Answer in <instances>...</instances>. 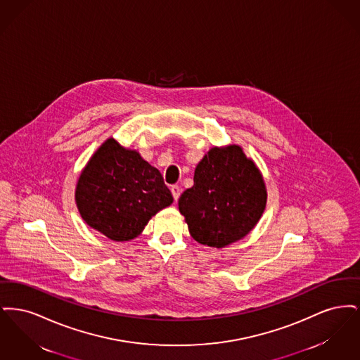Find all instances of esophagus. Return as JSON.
<instances>
[{
	"instance_id": "esophagus-1",
	"label": "esophagus",
	"mask_w": 360,
	"mask_h": 360,
	"mask_svg": "<svg viewBox=\"0 0 360 360\" xmlns=\"http://www.w3.org/2000/svg\"><path fill=\"white\" fill-rule=\"evenodd\" d=\"M172 193V197H174V200L175 201H178V198H179V195H181V188L178 186V185H172V188H170Z\"/></svg>"
}]
</instances>
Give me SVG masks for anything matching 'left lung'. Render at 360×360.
<instances>
[{
  "instance_id": "8db88e82",
  "label": "left lung",
  "mask_w": 360,
  "mask_h": 360,
  "mask_svg": "<svg viewBox=\"0 0 360 360\" xmlns=\"http://www.w3.org/2000/svg\"><path fill=\"white\" fill-rule=\"evenodd\" d=\"M267 201L264 181L239 146L212 148L197 165L194 185L179 197V212L198 243L223 248L257 225Z\"/></svg>"
}]
</instances>
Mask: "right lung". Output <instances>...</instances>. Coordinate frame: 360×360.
I'll use <instances>...</instances> for the list:
<instances>
[{
    "label": "right lung",
    "mask_w": 360,
    "mask_h": 360,
    "mask_svg": "<svg viewBox=\"0 0 360 360\" xmlns=\"http://www.w3.org/2000/svg\"><path fill=\"white\" fill-rule=\"evenodd\" d=\"M75 201L87 225L109 239L127 241L172 205V195L158 169L108 139L81 174Z\"/></svg>",
    "instance_id": "right-lung-1"
}]
</instances>
